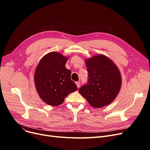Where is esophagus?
Here are the masks:
<instances>
[{"instance_id":"34e87169","label":"esophagus","mask_w":150,"mask_h":150,"mask_svg":"<svg viewBox=\"0 0 150 150\" xmlns=\"http://www.w3.org/2000/svg\"><path fill=\"white\" fill-rule=\"evenodd\" d=\"M76 86H77L78 88H79L80 87V83L79 81H77V82H76Z\"/></svg>"}]
</instances>
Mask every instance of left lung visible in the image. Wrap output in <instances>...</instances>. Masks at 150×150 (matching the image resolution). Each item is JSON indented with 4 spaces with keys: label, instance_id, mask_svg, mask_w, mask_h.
Listing matches in <instances>:
<instances>
[{
    "label": "left lung",
    "instance_id": "8db88e82",
    "mask_svg": "<svg viewBox=\"0 0 150 150\" xmlns=\"http://www.w3.org/2000/svg\"><path fill=\"white\" fill-rule=\"evenodd\" d=\"M88 81L79 89V92L91 106L100 108L111 104L122 86L119 69L104 54H97L86 59Z\"/></svg>",
    "mask_w": 150,
    "mask_h": 150
}]
</instances>
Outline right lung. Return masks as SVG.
I'll return each mask as SVG.
<instances>
[{"mask_svg": "<svg viewBox=\"0 0 150 150\" xmlns=\"http://www.w3.org/2000/svg\"><path fill=\"white\" fill-rule=\"evenodd\" d=\"M69 58V57H68ZM68 58L57 52L46 54L37 66L34 80L37 92L45 103L58 106L70 93L78 90L65 64Z\"/></svg>", "mask_w": 150, "mask_h": 150, "instance_id": "1", "label": "right lung"}]
</instances>
